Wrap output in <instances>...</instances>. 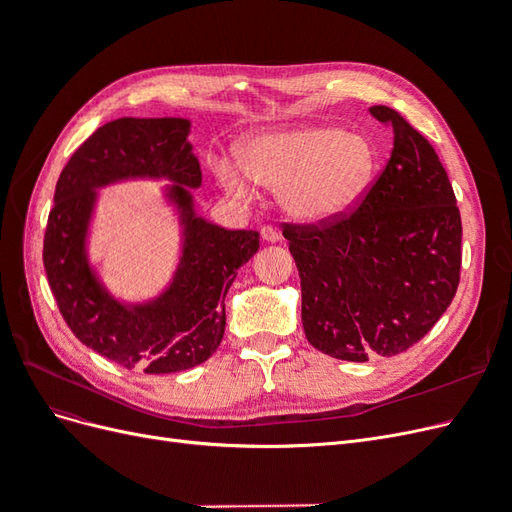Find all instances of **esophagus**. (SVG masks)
Returning a JSON list of instances; mask_svg holds the SVG:
<instances>
[{"instance_id":"1","label":"esophagus","mask_w":512,"mask_h":512,"mask_svg":"<svg viewBox=\"0 0 512 512\" xmlns=\"http://www.w3.org/2000/svg\"><path fill=\"white\" fill-rule=\"evenodd\" d=\"M260 235H262V239L269 241V243L280 241V232H277V228H273V226H262Z\"/></svg>"}]
</instances>
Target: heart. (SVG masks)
Wrapping results in <instances>:
<instances>
[{
  "mask_svg": "<svg viewBox=\"0 0 512 512\" xmlns=\"http://www.w3.org/2000/svg\"><path fill=\"white\" fill-rule=\"evenodd\" d=\"M237 153L243 169L215 164L224 188L250 196L254 179L280 192L284 211L301 224L342 218L359 203L376 168V151L365 136L316 123L256 134Z\"/></svg>",
  "mask_w": 512,
  "mask_h": 512,
  "instance_id": "1",
  "label": "heart"
}]
</instances>
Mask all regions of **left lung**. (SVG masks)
<instances>
[{
  "label": "left lung",
  "instance_id": "1",
  "mask_svg": "<svg viewBox=\"0 0 512 512\" xmlns=\"http://www.w3.org/2000/svg\"><path fill=\"white\" fill-rule=\"evenodd\" d=\"M369 113L395 138L361 203L327 224H284L307 342L352 363L423 339L451 305L461 271V215L436 149L393 108Z\"/></svg>",
  "mask_w": 512,
  "mask_h": 512
}]
</instances>
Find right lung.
I'll return each mask as SVG.
<instances>
[{"label": "right lung", "mask_w": 512, "mask_h": 512, "mask_svg": "<svg viewBox=\"0 0 512 512\" xmlns=\"http://www.w3.org/2000/svg\"><path fill=\"white\" fill-rule=\"evenodd\" d=\"M181 117H121L104 123L72 153L55 188L44 232V271L61 316L81 342L126 369L173 374L218 350L224 297L237 271L258 252L256 230H226L194 211L198 158ZM126 178H166L180 211L184 245L174 282L147 304H121L97 280L86 256V230L97 188Z\"/></svg>", "instance_id": "add662e5"}]
</instances>
